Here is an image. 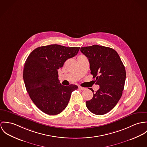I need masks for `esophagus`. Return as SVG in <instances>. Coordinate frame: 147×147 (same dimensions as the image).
<instances>
[{"label":"esophagus","mask_w":147,"mask_h":147,"mask_svg":"<svg viewBox=\"0 0 147 147\" xmlns=\"http://www.w3.org/2000/svg\"><path fill=\"white\" fill-rule=\"evenodd\" d=\"M78 88H79V89H80V90H84L86 89V88H84V87H82L81 86H79V87H78Z\"/></svg>","instance_id":"esophagus-1"}]
</instances>
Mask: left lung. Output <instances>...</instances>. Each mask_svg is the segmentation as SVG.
Instances as JSON below:
<instances>
[{
  "label": "left lung",
  "instance_id": "1",
  "mask_svg": "<svg viewBox=\"0 0 147 147\" xmlns=\"http://www.w3.org/2000/svg\"><path fill=\"white\" fill-rule=\"evenodd\" d=\"M81 52L88 59L91 74L100 86L91 100L86 105L92 113L102 115L108 113L122 96L126 80V70L119 56L114 49L93 45L81 48Z\"/></svg>",
  "mask_w": 147,
  "mask_h": 147
}]
</instances>
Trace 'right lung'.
<instances>
[{"mask_svg":"<svg viewBox=\"0 0 147 147\" xmlns=\"http://www.w3.org/2000/svg\"><path fill=\"white\" fill-rule=\"evenodd\" d=\"M80 49L51 45L35 49L27 58L23 71L25 85L34 104L46 114L62 112L71 92L78 88L75 84L65 86L60 83L57 70Z\"/></svg>","mask_w":147,"mask_h":147,"instance_id":"right-lung-1","label":"right lung"}]
</instances>
